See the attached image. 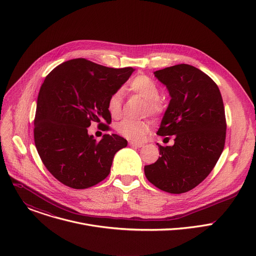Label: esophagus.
<instances>
[{"instance_id": "34e87169", "label": "esophagus", "mask_w": 256, "mask_h": 256, "mask_svg": "<svg viewBox=\"0 0 256 256\" xmlns=\"http://www.w3.org/2000/svg\"><path fill=\"white\" fill-rule=\"evenodd\" d=\"M144 144H142V142H130V146H132V147H136V148H142L144 147Z\"/></svg>"}]
</instances>
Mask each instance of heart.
Segmentation results:
<instances>
[{
  "mask_svg": "<svg viewBox=\"0 0 256 256\" xmlns=\"http://www.w3.org/2000/svg\"><path fill=\"white\" fill-rule=\"evenodd\" d=\"M126 90L140 96L146 101V112L151 116H160L164 112V104L159 99L160 88L149 76L140 74L134 76L126 85ZM107 112L112 118H118L122 114V94L114 92L107 100ZM118 132L126 138L140 142L149 132V124L144 120L126 118L118 126Z\"/></svg>",
  "mask_w": 256,
  "mask_h": 256,
  "instance_id": "obj_1",
  "label": "heart"
}]
</instances>
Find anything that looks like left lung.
<instances>
[{
	"instance_id": "1",
	"label": "left lung",
	"mask_w": 256,
	"mask_h": 256,
	"mask_svg": "<svg viewBox=\"0 0 256 256\" xmlns=\"http://www.w3.org/2000/svg\"><path fill=\"white\" fill-rule=\"evenodd\" d=\"M154 75L171 97L157 134L174 136V144H157L161 157L144 166V175L163 192L184 194L206 179L224 150V103L216 84L194 66L180 64Z\"/></svg>"
}]
</instances>
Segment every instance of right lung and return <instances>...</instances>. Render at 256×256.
<instances>
[{"mask_svg": "<svg viewBox=\"0 0 256 256\" xmlns=\"http://www.w3.org/2000/svg\"><path fill=\"white\" fill-rule=\"evenodd\" d=\"M134 68H107L85 58L56 66L40 87L34 118V142L46 169L62 184L84 190L104 180L126 138L112 134L97 142L92 122L108 130L107 100Z\"/></svg>", "mask_w": 256, "mask_h": 256, "instance_id": "1", "label": "right lung"}]
</instances>
